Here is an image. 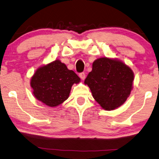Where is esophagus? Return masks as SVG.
<instances>
[{
  "label": "esophagus",
  "instance_id": "esophagus-1",
  "mask_svg": "<svg viewBox=\"0 0 159 159\" xmlns=\"http://www.w3.org/2000/svg\"><path fill=\"white\" fill-rule=\"evenodd\" d=\"M79 76H80V79H81L82 80H84L85 79H86V74H85L84 72L80 73V74H79Z\"/></svg>",
  "mask_w": 159,
  "mask_h": 159
}]
</instances>
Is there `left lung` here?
<instances>
[{"mask_svg": "<svg viewBox=\"0 0 159 159\" xmlns=\"http://www.w3.org/2000/svg\"><path fill=\"white\" fill-rule=\"evenodd\" d=\"M134 75L122 61L106 57L96 59L84 84L103 109L114 110L124 104L133 89Z\"/></svg>", "mask_w": 159, "mask_h": 159, "instance_id": "obj_1", "label": "left lung"}]
</instances>
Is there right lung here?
Wrapping results in <instances>:
<instances>
[{
    "label": "right lung",
    "instance_id": "obj_1",
    "mask_svg": "<svg viewBox=\"0 0 159 159\" xmlns=\"http://www.w3.org/2000/svg\"><path fill=\"white\" fill-rule=\"evenodd\" d=\"M80 81L74 71L56 60L38 68L30 80V86L35 98L50 107H55L68 98L73 84Z\"/></svg>",
    "mask_w": 159,
    "mask_h": 159
}]
</instances>
